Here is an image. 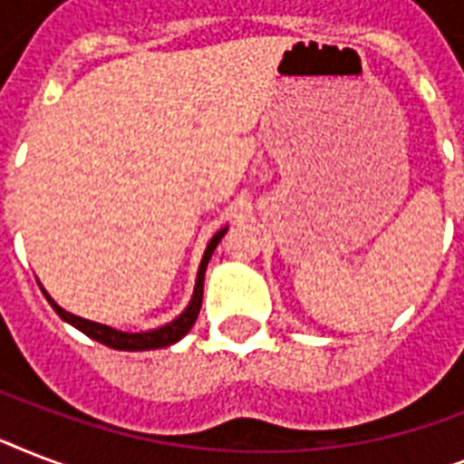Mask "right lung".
I'll return each instance as SVG.
<instances>
[{
	"instance_id": "1",
	"label": "right lung",
	"mask_w": 464,
	"mask_h": 464,
	"mask_svg": "<svg viewBox=\"0 0 464 464\" xmlns=\"http://www.w3.org/2000/svg\"><path fill=\"white\" fill-rule=\"evenodd\" d=\"M226 231H228V228H221V231L214 233V238L209 240V246H207V250H204V257L202 262H199V272H197L195 294H192V298H189L188 308L182 310L173 323L163 324V327H156V330H149V332L112 330V327H108V324L91 323V320H83V317L79 315H72V313H67V310L54 304L53 298L47 296L45 289H43V294H45L50 305H53L54 313H57L62 320H67L69 324H74L76 330H82L83 334H89L91 339H96V342L111 346V349H120V352H147V349L170 346L175 344V342H180V339L192 330V324H195L197 315H199V308H202V294H204V272H207V265H209L211 255H214L218 240L224 238Z\"/></svg>"
}]
</instances>
